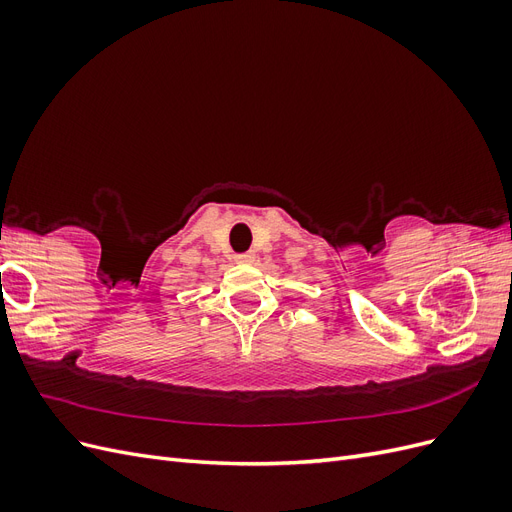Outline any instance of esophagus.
I'll return each mask as SVG.
<instances>
[{
  "label": "esophagus",
  "mask_w": 512,
  "mask_h": 512,
  "mask_svg": "<svg viewBox=\"0 0 512 512\" xmlns=\"http://www.w3.org/2000/svg\"><path fill=\"white\" fill-rule=\"evenodd\" d=\"M256 260V256L252 254V252H247V254H239L237 256V262H243V265H250V262H254Z\"/></svg>",
  "instance_id": "esophagus-1"
}]
</instances>
